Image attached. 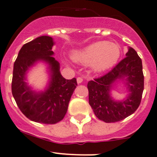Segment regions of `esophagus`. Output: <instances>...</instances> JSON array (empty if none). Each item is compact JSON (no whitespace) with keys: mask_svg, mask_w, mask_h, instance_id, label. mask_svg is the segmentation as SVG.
Masks as SVG:
<instances>
[{"mask_svg":"<svg viewBox=\"0 0 157 157\" xmlns=\"http://www.w3.org/2000/svg\"><path fill=\"white\" fill-rule=\"evenodd\" d=\"M77 83H81L82 82H83V78H82V77H78L77 78Z\"/></svg>","mask_w":157,"mask_h":157,"instance_id":"obj_1","label":"esophagus"}]
</instances>
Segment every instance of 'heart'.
Masks as SVG:
<instances>
[{
    "instance_id": "1",
    "label": "heart",
    "mask_w": 157,
    "mask_h": 157,
    "mask_svg": "<svg viewBox=\"0 0 157 157\" xmlns=\"http://www.w3.org/2000/svg\"><path fill=\"white\" fill-rule=\"evenodd\" d=\"M121 48L115 43L98 41L92 44L81 51L73 54L76 62L91 63L94 71L101 72L115 65L121 57Z\"/></svg>"
}]
</instances>
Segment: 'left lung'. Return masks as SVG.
<instances>
[{"mask_svg":"<svg viewBox=\"0 0 157 157\" xmlns=\"http://www.w3.org/2000/svg\"><path fill=\"white\" fill-rule=\"evenodd\" d=\"M127 57L110 71L88 82L89 103L96 117L105 123H115L133 114L140 104L144 89L142 60L132 48ZM127 76L131 94L124 101H114L109 97L112 84L117 78Z\"/></svg>","mask_w":157,"mask_h":157,"instance_id":"1","label":"left lung"}]
</instances>
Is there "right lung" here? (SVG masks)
<instances>
[{"label":"right lung","instance_id":"1","mask_svg":"<svg viewBox=\"0 0 157 157\" xmlns=\"http://www.w3.org/2000/svg\"><path fill=\"white\" fill-rule=\"evenodd\" d=\"M52 37L41 36L23 45L13 64L12 94L20 110L27 118L36 123L55 124L63 119L70 100L77 87L76 78L66 80L60 73V64L54 57ZM49 63L52 80L48 89L35 94L25 83L27 69L37 60Z\"/></svg>","mask_w":157,"mask_h":157}]
</instances>
